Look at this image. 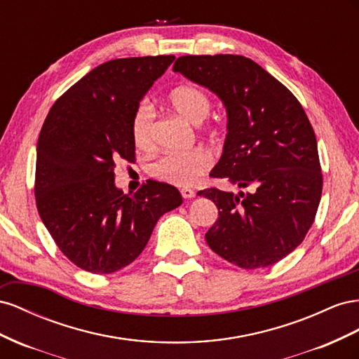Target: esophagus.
I'll return each instance as SVG.
<instances>
[{
    "label": "esophagus",
    "instance_id": "34e87169",
    "mask_svg": "<svg viewBox=\"0 0 359 359\" xmlns=\"http://www.w3.org/2000/svg\"><path fill=\"white\" fill-rule=\"evenodd\" d=\"M180 194H182V197L187 198V200L196 197V191L189 189V188H182V189H180Z\"/></svg>",
    "mask_w": 359,
    "mask_h": 359
}]
</instances>
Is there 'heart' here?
Segmentation results:
<instances>
[{
    "label": "heart",
    "mask_w": 359,
    "mask_h": 359,
    "mask_svg": "<svg viewBox=\"0 0 359 359\" xmlns=\"http://www.w3.org/2000/svg\"><path fill=\"white\" fill-rule=\"evenodd\" d=\"M168 105L182 118L188 120L192 125H200L209 116L212 100L200 87L180 86L168 95ZM204 128H212V125L208 123ZM130 132L138 149L150 150L155 144V111L146 102H141L137 107L132 117ZM212 163L213 158L210 151L196 147L185 151L163 153L149 163L147 170L150 176L159 182L176 187H189L210 170Z\"/></svg>",
    "instance_id": "1"
}]
</instances>
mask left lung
I'll return each instance as SVG.
<instances>
[{"mask_svg": "<svg viewBox=\"0 0 359 359\" xmlns=\"http://www.w3.org/2000/svg\"><path fill=\"white\" fill-rule=\"evenodd\" d=\"M172 70L224 102L229 132L210 177L248 189L198 192L218 208L208 245L242 269L283 260L309 233L323 187L316 135L299 100L242 55H183Z\"/></svg>", "mask_w": 359, "mask_h": 359, "instance_id": "8db88e82", "label": "left lung"}]
</instances>
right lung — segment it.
Instances as JSON below:
<instances>
[{
    "instance_id": "right-lung-1",
    "label": "right lung",
    "mask_w": 359,
    "mask_h": 359,
    "mask_svg": "<svg viewBox=\"0 0 359 359\" xmlns=\"http://www.w3.org/2000/svg\"><path fill=\"white\" fill-rule=\"evenodd\" d=\"M174 58H117L95 67L55 100L40 130L37 210L60 251L87 272L130 264L158 219L182 204L168 183L147 180L132 196L114 185L116 163L135 159L134 112Z\"/></svg>"
}]
</instances>
